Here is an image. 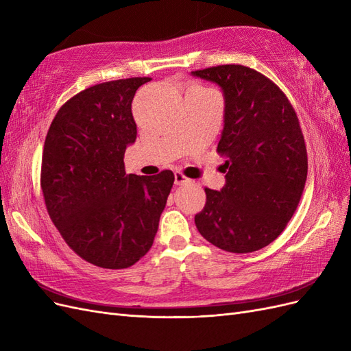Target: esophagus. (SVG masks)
<instances>
[{
  "label": "esophagus",
  "mask_w": 351,
  "mask_h": 351,
  "mask_svg": "<svg viewBox=\"0 0 351 351\" xmlns=\"http://www.w3.org/2000/svg\"><path fill=\"white\" fill-rule=\"evenodd\" d=\"M190 182H192V180L187 178L186 176H183L180 171H176V174H174V183L177 186H184V184H187Z\"/></svg>",
  "instance_id": "1"
}]
</instances>
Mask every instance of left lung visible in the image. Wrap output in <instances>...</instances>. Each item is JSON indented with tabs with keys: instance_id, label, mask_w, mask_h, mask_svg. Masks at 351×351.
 I'll list each match as a JSON object with an SVG mask.
<instances>
[{
	"instance_id": "left-lung-1",
	"label": "left lung",
	"mask_w": 351,
	"mask_h": 351,
	"mask_svg": "<svg viewBox=\"0 0 351 351\" xmlns=\"http://www.w3.org/2000/svg\"><path fill=\"white\" fill-rule=\"evenodd\" d=\"M224 95V127L217 151L226 184L205 189L206 205L195 217L204 239L231 253L268 246L299 205L307 154L297 115L277 84L259 71L227 64L192 71Z\"/></svg>"
}]
</instances>
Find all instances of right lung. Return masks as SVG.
Returning <instances> with one entry per match:
<instances>
[{
	"instance_id": "add662e5",
	"label": "right lung",
	"mask_w": 351,
	"mask_h": 351,
	"mask_svg": "<svg viewBox=\"0 0 351 351\" xmlns=\"http://www.w3.org/2000/svg\"><path fill=\"white\" fill-rule=\"evenodd\" d=\"M149 77L84 89L58 110L42 154L40 186L48 214L82 259L107 269L134 265L149 252L174 183L125 174L124 152L136 142V90Z\"/></svg>"
}]
</instances>
